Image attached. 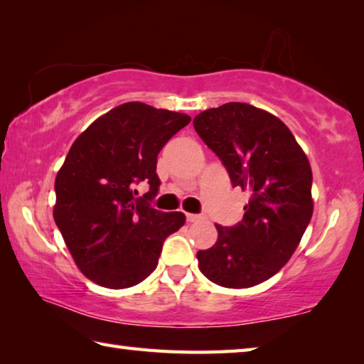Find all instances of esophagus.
I'll return each instance as SVG.
<instances>
[{"mask_svg":"<svg viewBox=\"0 0 364 364\" xmlns=\"http://www.w3.org/2000/svg\"><path fill=\"white\" fill-rule=\"evenodd\" d=\"M186 218L189 223H196V221H200V220H205L207 217L204 213H186Z\"/></svg>","mask_w":364,"mask_h":364,"instance_id":"esophagus-1","label":"esophagus"}]
</instances>
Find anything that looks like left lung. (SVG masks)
<instances>
[{
  "instance_id": "obj_1",
  "label": "left lung",
  "mask_w": 364,
  "mask_h": 364,
  "mask_svg": "<svg viewBox=\"0 0 364 364\" xmlns=\"http://www.w3.org/2000/svg\"><path fill=\"white\" fill-rule=\"evenodd\" d=\"M194 128L221 160L232 188L252 194L237 225H215L218 239L197 252L199 269L223 287L260 284L289 262L310 223V162L278 117L250 104L207 109L196 115Z\"/></svg>"
}]
</instances>
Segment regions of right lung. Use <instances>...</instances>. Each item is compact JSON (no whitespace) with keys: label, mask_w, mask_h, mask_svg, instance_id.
I'll return each mask as SVG.
<instances>
[{"label":"right lung","mask_w":364,"mask_h":364,"mask_svg":"<svg viewBox=\"0 0 364 364\" xmlns=\"http://www.w3.org/2000/svg\"><path fill=\"white\" fill-rule=\"evenodd\" d=\"M191 117L127 102L109 110L72 144L54 183V221L86 278L109 289L144 281L164 241L186 221L151 205L159 193L157 156ZM144 181L150 191L136 198Z\"/></svg>","instance_id":"obj_1"}]
</instances>
